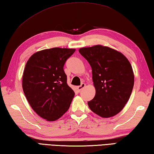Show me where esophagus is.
Returning a JSON list of instances; mask_svg holds the SVG:
<instances>
[{"label": "esophagus", "mask_w": 154, "mask_h": 154, "mask_svg": "<svg viewBox=\"0 0 154 154\" xmlns=\"http://www.w3.org/2000/svg\"><path fill=\"white\" fill-rule=\"evenodd\" d=\"M85 87V83H82L81 85L80 86H79V87H77V90L79 92H80V91H82V89L83 88H84Z\"/></svg>", "instance_id": "obj_1"}]
</instances>
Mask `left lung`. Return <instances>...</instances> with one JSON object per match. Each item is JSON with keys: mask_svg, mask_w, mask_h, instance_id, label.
Instances as JSON below:
<instances>
[{"mask_svg": "<svg viewBox=\"0 0 154 154\" xmlns=\"http://www.w3.org/2000/svg\"><path fill=\"white\" fill-rule=\"evenodd\" d=\"M79 53L91 65L96 90L88 107L101 117L116 115L127 103L133 88L130 62L121 53L101 45L81 48Z\"/></svg>", "mask_w": 154, "mask_h": 154, "instance_id": "obj_1", "label": "left lung"}]
</instances>
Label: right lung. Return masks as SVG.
<instances>
[{
  "label": "right lung",
  "instance_id": "right-lung-1",
  "mask_svg": "<svg viewBox=\"0 0 154 154\" xmlns=\"http://www.w3.org/2000/svg\"><path fill=\"white\" fill-rule=\"evenodd\" d=\"M74 48H52L38 51L27 61L22 87L32 108L40 117L54 121L61 117L75 95L67 84L63 66Z\"/></svg>",
  "mask_w": 154,
  "mask_h": 154
}]
</instances>
